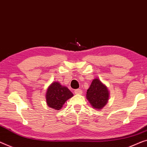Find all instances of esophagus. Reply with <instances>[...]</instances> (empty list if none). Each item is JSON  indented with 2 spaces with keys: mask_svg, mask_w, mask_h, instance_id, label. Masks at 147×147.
Returning <instances> with one entry per match:
<instances>
[{
  "mask_svg": "<svg viewBox=\"0 0 147 147\" xmlns=\"http://www.w3.org/2000/svg\"><path fill=\"white\" fill-rule=\"evenodd\" d=\"M74 94H82V90H80V89L75 90H74Z\"/></svg>",
  "mask_w": 147,
  "mask_h": 147,
  "instance_id": "1",
  "label": "esophagus"
}]
</instances>
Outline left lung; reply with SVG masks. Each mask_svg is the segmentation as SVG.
I'll use <instances>...</instances> for the list:
<instances>
[{
  "label": "left lung",
  "instance_id": "8db88e82",
  "mask_svg": "<svg viewBox=\"0 0 147 147\" xmlns=\"http://www.w3.org/2000/svg\"><path fill=\"white\" fill-rule=\"evenodd\" d=\"M109 97L108 87L99 78H94L87 90L86 99L93 108L102 109L107 104Z\"/></svg>",
  "mask_w": 147,
  "mask_h": 147
}]
</instances>
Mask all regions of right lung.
<instances>
[{"label":"right lung","instance_id":"obj_1","mask_svg":"<svg viewBox=\"0 0 147 147\" xmlns=\"http://www.w3.org/2000/svg\"><path fill=\"white\" fill-rule=\"evenodd\" d=\"M73 96V94L67 86L59 82H52L47 88L45 98L47 106L55 110H59L65 102Z\"/></svg>","mask_w":147,"mask_h":147}]
</instances>
